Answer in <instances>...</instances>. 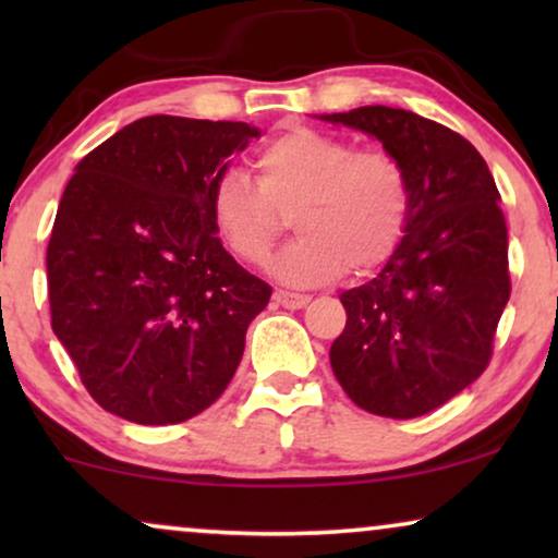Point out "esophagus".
<instances>
[{
	"mask_svg": "<svg viewBox=\"0 0 558 558\" xmlns=\"http://www.w3.org/2000/svg\"><path fill=\"white\" fill-rule=\"evenodd\" d=\"M274 300H277V304H281V307H287V310H300V307H304V304L310 302V294L277 289V292H274Z\"/></svg>",
	"mask_w": 558,
	"mask_h": 558,
	"instance_id": "obj_1",
	"label": "esophagus"
}]
</instances>
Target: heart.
<instances>
[{
    "label": "heart",
    "mask_w": 558,
    "mask_h": 558,
    "mask_svg": "<svg viewBox=\"0 0 558 558\" xmlns=\"http://www.w3.org/2000/svg\"><path fill=\"white\" fill-rule=\"evenodd\" d=\"M256 182L220 172L210 218L228 251L264 266L292 216L302 235L274 264L292 284H319L350 269L368 274L401 246L411 218V180L388 149H355L342 136L287 126L251 159Z\"/></svg>",
    "instance_id": "b5f03b06"
}]
</instances>
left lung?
<instances>
[{
    "label": "left lung",
    "mask_w": 558,
    "mask_h": 558,
    "mask_svg": "<svg viewBox=\"0 0 558 558\" xmlns=\"http://www.w3.org/2000/svg\"><path fill=\"white\" fill-rule=\"evenodd\" d=\"M376 136L411 180V218L378 277L340 294L330 348L353 403L388 418L439 409L487 368L510 296L508 228L485 159L452 129L391 106L319 117Z\"/></svg>",
    "instance_id": "obj_1"
}]
</instances>
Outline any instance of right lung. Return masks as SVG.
Masks as SVG:
<instances>
[{"label": "right lung", "mask_w": 558, "mask_h": 558, "mask_svg": "<svg viewBox=\"0 0 558 558\" xmlns=\"http://www.w3.org/2000/svg\"><path fill=\"white\" fill-rule=\"evenodd\" d=\"M258 129L136 119L75 165L48 243L52 332L98 407L180 424L239 368L271 287L223 248L210 187Z\"/></svg>", "instance_id": "add662e5"}]
</instances>
